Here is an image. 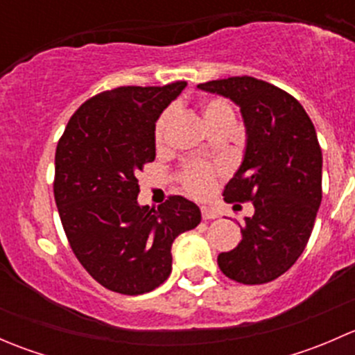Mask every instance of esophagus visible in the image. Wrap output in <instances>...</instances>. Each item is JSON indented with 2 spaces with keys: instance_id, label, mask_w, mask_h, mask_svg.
<instances>
[{
  "instance_id": "1",
  "label": "esophagus",
  "mask_w": 355,
  "mask_h": 355,
  "mask_svg": "<svg viewBox=\"0 0 355 355\" xmlns=\"http://www.w3.org/2000/svg\"><path fill=\"white\" fill-rule=\"evenodd\" d=\"M200 214H202L204 220H214V218L220 216V214H218L216 211L211 209V207H207V206H202V207H200Z\"/></svg>"
}]
</instances>
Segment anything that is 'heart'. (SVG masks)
I'll use <instances>...</instances> for the list:
<instances>
[{"instance_id": "b5f03b06", "label": "heart", "mask_w": 355, "mask_h": 355, "mask_svg": "<svg viewBox=\"0 0 355 355\" xmlns=\"http://www.w3.org/2000/svg\"><path fill=\"white\" fill-rule=\"evenodd\" d=\"M171 114H173V110H164L156 120L155 139L157 144L163 142L168 123L171 120ZM204 116H206V121L211 127V125L216 123L221 118L234 116V111H232V106L227 101L214 98L204 105ZM214 180H216V173H214L213 168L204 163H196V161L194 163H187L180 171L182 185H184L185 191L191 192L196 198H204V196L209 194L214 187Z\"/></svg>"}]
</instances>
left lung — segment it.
<instances>
[{"mask_svg": "<svg viewBox=\"0 0 355 355\" xmlns=\"http://www.w3.org/2000/svg\"><path fill=\"white\" fill-rule=\"evenodd\" d=\"M198 87L241 106L247 134L244 161L223 196L227 202L252 200L254 214L218 266L239 284H268L293 266L313 232L323 196L316 130L293 96L264 80L244 75Z\"/></svg>", "mask_w": 355, "mask_h": 355, "instance_id": "obj_1", "label": "left lung"}]
</instances>
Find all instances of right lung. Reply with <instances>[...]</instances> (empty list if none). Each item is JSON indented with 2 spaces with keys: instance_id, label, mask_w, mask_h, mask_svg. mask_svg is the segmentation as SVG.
I'll use <instances>...</instances> for the list:
<instances>
[{
  "instance_id": "add662e5",
  "label": "right lung",
  "mask_w": 355,
  "mask_h": 355,
  "mask_svg": "<svg viewBox=\"0 0 355 355\" xmlns=\"http://www.w3.org/2000/svg\"><path fill=\"white\" fill-rule=\"evenodd\" d=\"M127 85L87 99L68 120L55 155V200L71 250L98 284L123 295L159 287L171 244L200 223L192 200L139 206V171L156 157L155 125L185 89Z\"/></svg>"
}]
</instances>
